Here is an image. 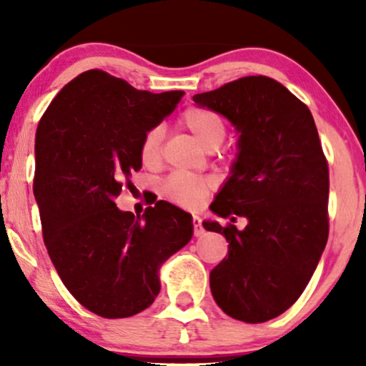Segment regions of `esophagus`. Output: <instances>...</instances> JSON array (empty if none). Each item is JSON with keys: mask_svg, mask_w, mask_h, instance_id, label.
I'll return each mask as SVG.
<instances>
[{"mask_svg": "<svg viewBox=\"0 0 366 366\" xmlns=\"http://www.w3.org/2000/svg\"><path fill=\"white\" fill-rule=\"evenodd\" d=\"M193 227H194V237H203L204 228L202 224V218L197 217V214L193 217Z\"/></svg>", "mask_w": 366, "mask_h": 366, "instance_id": "1", "label": "esophagus"}]
</instances>
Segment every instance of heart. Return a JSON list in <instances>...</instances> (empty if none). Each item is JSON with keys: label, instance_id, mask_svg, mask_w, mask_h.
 Listing matches in <instances>:
<instances>
[{"label": "heart", "instance_id": "1", "mask_svg": "<svg viewBox=\"0 0 366 366\" xmlns=\"http://www.w3.org/2000/svg\"><path fill=\"white\" fill-rule=\"evenodd\" d=\"M183 127L207 149H217L227 137V124L218 113L207 108H189L182 114ZM162 129L153 128L142 143V159L144 164H154L159 159ZM164 194L174 203L197 207L208 189L207 179L187 174H174L164 183Z\"/></svg>", "mask_w": 366, "mask_h": 366}]
</instances>
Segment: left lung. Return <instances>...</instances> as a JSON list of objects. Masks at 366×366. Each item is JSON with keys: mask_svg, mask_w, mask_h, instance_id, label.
I'll list each match as a JSON object with an SVG mask.
<instances>
[{"mask_svg": "<svg viewBox=\"0 0 366 366\" xmlns=\"http://www.w3.org/2000/svg\"><path fill=\"white\" fill-rule=\"evenodd\" d=\"M193 102L227 118L238 134L229 177L209 209L248 222L243 229L203 222L229 243L209 288L228 317L268 322L300 298L328 239V164L315 119L267 76L239 78Z\"/></svg>", "mask_w": 366, "mask_h": 366, "instance_id": "obj_1", "label": "left lung"}]
</instances>
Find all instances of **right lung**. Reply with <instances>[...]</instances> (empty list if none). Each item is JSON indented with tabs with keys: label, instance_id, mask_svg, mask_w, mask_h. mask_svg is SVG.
<instances>
[{
	"label": "right lung",
	"instance_id": "add662e5",
	"mask_svg": "<svg viewBox=\"0 0 366 366\" xmlns=\"http://www.w3.org/2000/svg\"><path fill=\"white\" fill-rule=\"evenodd\" d=\"M184 92H139L89 69L56 94L34 139V199L48 254L68 292L103 318L154 302L159 268L193 237L192 214L163 202L142 217L114 198L142 168V143Z\"/></svg>",
	"mask_w": 366,
	"mask_h": 366
}]
</instances>
